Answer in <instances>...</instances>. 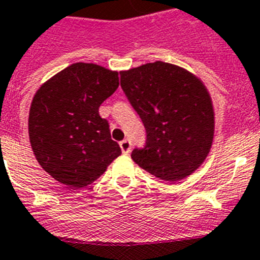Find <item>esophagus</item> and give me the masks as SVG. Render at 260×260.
<instances>
[{"label":"esophagus","instance_id":"1","mask_svg":"<svg viewBox=\"0 0 260 260\" xmlns=\"http://www.w3.org/2000/svg\"><path fill=\"white\" fill-rule=\"evenodd\" d=\"M120 149L121 151H123V154H125V155H128V154L131 153V146H132V144H131V140H123V141H120Z\"/></svg>","mask_w":260,"mask_h":260}]
</instances>
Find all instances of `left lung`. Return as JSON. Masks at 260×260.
I'll return each mask as SVG.
<instances>
[{"instance_id": "left-lung-1", "label": "left lung", "mask_w": 260, "mask_h": 260, "mask_svg": "<svg viewBox=\"0 0 260 260\" xmlns=\"http://www.w3.org/2000/svg\"><path fill=\"white\" fill-rule=\"evenodd\" d=\"M120 86L146 132L132 159L175 182L197 170L211 149L214 110L205 85L186 70L156 60L120 72Z\"/></svg>"}]
</instances>
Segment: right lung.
Instances as JSON below:
<instances>
[{
  "label": "right lung",
  "mask_w": 260,
  "mask_h": 260,
  "mask_svg": "<svg viewBox=\"0 0 260 260\" xmlns=\"http://www.w3.org/2000/svg\"><path fill=\"white\" fill-rule=\"evenodd\" d=\"M119 86L118 72L74 63L35 94L28 132L40 166L71 188L89 185L121 154L98 109Z\"/></svg>",
  "instance_id": "obj_1"
}]
</instances>
